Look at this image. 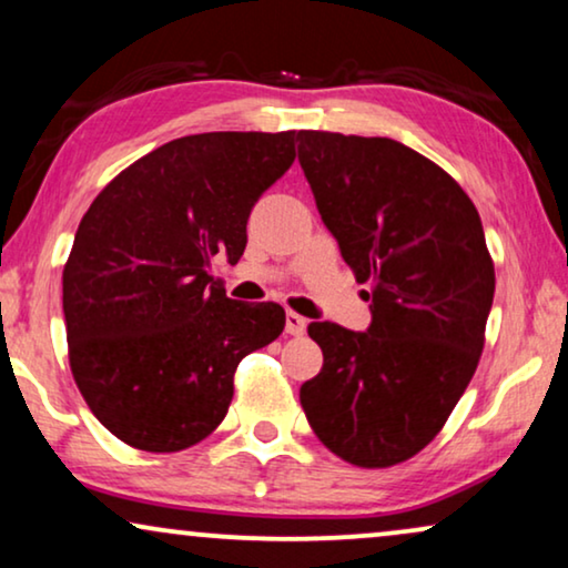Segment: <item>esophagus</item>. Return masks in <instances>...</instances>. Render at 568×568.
I'll use <instances>...</instances> for the list:
<instances>
[{"label": "esophagus", "instance_id": "obj_1", "mask_svg": "<svg viewBox=\"0 0 568 568\" xmlns=\"http://www.w3.org/2000/svg\"><path fill=\"white\" fill-rule=\"evenodd\" d=\"M307 331V317H302L300 313H286V333L290 336H302Z\"/></svg>", "mask_w": 568, "mask_h": 568}]
</instances>
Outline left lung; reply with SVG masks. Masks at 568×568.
<instances>
[{"label":"left lung","instance_id":"obj_1","mask_svg":"<svg viewBox=\"0 0 568 568\" xmlns=\"http://www.w3.org/2000/svg\"><path fill=\"white\" fill-rule=\"evenodd\" d=\"M297 142L317 212L372 300L364 333L307 325L323 369L300 403L333 455L390 468L437 437L476 375L496 286L484 224L455 178L406 144L333 131Z\"/></svg>","mask_w":568,"mask_h":568}]
</instances>
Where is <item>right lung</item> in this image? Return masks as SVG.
I'll use <instances>...</instances> for the list:
<instances>
[{"label":"right lung","mask_w":568,"mask_h":568,"mask_svg":"<svg viewBox=\"0 0 568 568\" xmlns=\"http://www.w3.org/2000/svg\"><path fill=\"white\" fill-rule=\"evenodd\" d=\"M294 131H209L158 146L98 193L64 263L69 367L113 437L144 453L206 439L235 369L284 331L276 302L243 305L214 284L237 263L247 216L294 162Z\"/></svg>","instance_id":"1"}]
</instances>
